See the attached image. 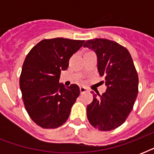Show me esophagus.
Wrapping results in <instances>:
<instances>
[{
	"instance_id": "esophagus-1",
	"label": "esophagus",
	"mask_w": 154,
	"mask_h": 154,
	"mask_svg": "<svg viewBox=\"0 0 154 154\" xmlns=\"http://www.w3.org/2000/svg\"><path fill=\"white\" fill-rule=\"evenodd\" d=\"M80 91H81V94H85V93H86V92H88L89 90H88V89L85 88V87H81V88H80Z\"/></svg>"
}]
</instances>
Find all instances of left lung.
Returning a JSON list of instances; mask_svg holds the SVG:
<instances>
[{"label":"left lung","instance_id":"1","mask_svg":"<svg viewBox=\"0 0 154 154\" xmlns=\"http://www.w3.org/2000/svg\"><path fill=\"white\" fill-rule=\"evenodd\" d=\"M95 52L97 70L105 77L106 91L87 106L89 123L101 131H110L122 125L133 109L138 94V76L129 52L108 39L89 40L84 44Z\"/></svg>","mask_w":154,"mask_h":154}]
</instances>
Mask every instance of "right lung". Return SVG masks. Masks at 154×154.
<instances>
[{
  "label": "right lung",
  "instance_id": "1",
  "mask_svg": "<svg viewBox=\"0 0 154 154\" xmlns=\"http://www.w3.org/2000/svg\"><path fill=\"white\" fill-rule=\"evenodd\" d=\"M85 41L57 37L42 40L28 53L20 77L25 109L31 119L45 129L62 125L80 95L79 86L59 83L61 70Z\"/></svg>",
  "mask_w": 154,
  "mask_h": 154
}]
</instances>
